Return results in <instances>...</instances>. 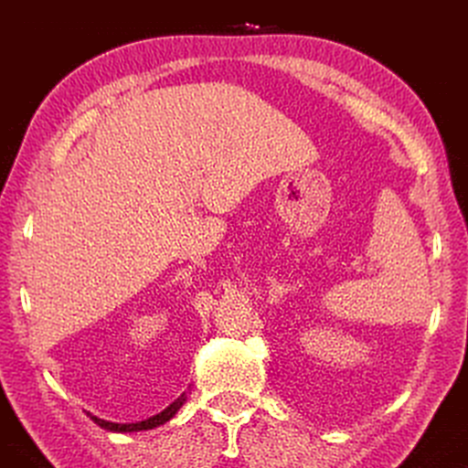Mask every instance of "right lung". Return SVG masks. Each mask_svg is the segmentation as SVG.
Segmentation results:
<instances>
[{"label": "right lung", "instance_id": "obj_1", "mask_svg": "<svg viewBox=\"0 0 468 468\" xmlns=\"http://www.w3.org/2000/svg\"><path fill=\"white\" fill-rule=\"evenodd\" d=\"M184 402H186V394H181L176 402H171V405L165 409V410H161V413L153 415L150 419H144V421H138V423H111V421H105V419H99V417H94L90 413L89 415H90V419H92L94 423H97L99 427H102V430H107V431H120V433L142 431V430H154V427L167 423L169 419L176 417L177 410L184 407Z\"/></svg>", "mask_w": 468, "mask_h": 468}]
</instances>
